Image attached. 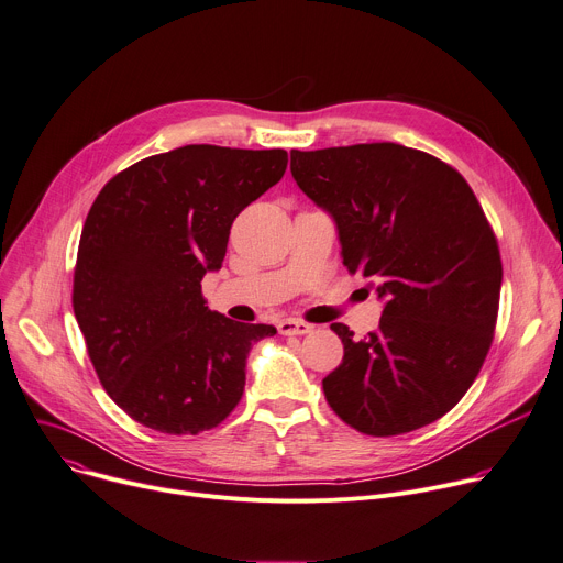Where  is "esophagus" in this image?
Here are the masks:
<instances>
[{
	"label": "esophagus",
	"mask_w": 563,
	"mask_h": 563,
	"mask_svg": "<svg viewBox=\"0 0 563 563\" xmlns=\"http://www.w3.org/2000/svg\"><path fill=\"white\" fill-rule=\"evenodd\" d=\"M314 328L305 321H296V319H283L278 323V332L285 336H294V334H310Z\"/></svg>",
	"instance_id": "34e87169"
}]
</instances>
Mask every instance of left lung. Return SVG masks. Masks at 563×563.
Here are the masks:
<instances>
[{"instance_id": "obj_1", "label": "left lung", "mask_w": 563, "mask_h": 563, "mask_svg": "<svg viewBox=\"0 0 563 563\" xmlns=\"http://www.w3.org/2000/svg\"><path fill=\"white\" fill-rule=\"evenodd\" d=\"M298 188L336 224L350 274L384 300L379 328H330L343 362L323 379L332 411L366 435H399L449 413L474 384L498 314L500 253L457 170L399 143L291 150Z\"/></svg>"}]
</instances>
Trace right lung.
Segmentation results:
<instances>
[{
	"instance_id": "add662e5",
	"label": "right lung",
	"mask_w": 563,
	"mask_h": 563,
	"mask_svg": "<svg viewBox=\"0 0 563 563\" xmlns=\"http://www.w3.org/2000/svg\"><path fill=\"white\" fill-rule=\"evenodd\" d=\"M285 168V150L184 145L125 168L91 203L74 314L100 384L139 424L195 435L238 406L249 350L276 328L211 312L201 278Z\"/></svg>"
}]
</instances>
